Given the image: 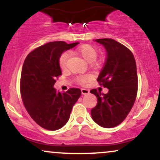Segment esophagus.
I'll return each instance as SVG.
<instances>
[{"label": "esophagus", "instance_id": "obj_1", "mask_svg": "<svg viewBox=\"0 0 160 160\" xmlns=\"http://www.w3.org/2000/svg\"><path fill=\"white\" fill-rule=\"evenodd\" d=\"M81 92L82 95H88L89 94V90L86 89H81Z\"/></svg>", "mask_w": 160, "mask_h": 160}]
</instances>
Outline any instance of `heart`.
Instances as JSON below:
<instances>
[{
    "mask_svg": "<svg viewBox=\"0 0 160 160\" xmlns=\"http://www.w3.org/2000/svg\"><path fill=\"white\" fill-rule=\"evenodd\" d=\"M74 54L78 55V56L82 57L85 61L89 63L93 64L95 63V59L98 56V52H97L96 49L93 47L92 46L89 44H83L80 47H79L74 51ZM70 54L68 52H65L61 55L58 59V64H59L60 68L62 70L67 69L68 68V62ZM90 80V76L89 75H82L78 78V81L79 83L84 85L86 84Z\"/></svg>",
    "mask_w": 160,
    "mask_h": 160,
    "instance_id": "1",
    "label": "heart"
}]
</instances>
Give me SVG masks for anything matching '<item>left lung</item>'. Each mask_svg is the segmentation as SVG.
Here are the masks:
<instances>
[{"instance_id": "left-lung-1", "label": "left lung", "mask_w": 160, "mask_h": 160, "mask_svg": "<svg viewBox=\"0 0 160 160\" xmlns=\"http://www.w3.org/2000/svg\"><path fill=\"white\" fill-rule=\"evenodd\" d=\"M104 46L107 58L97 79L108 88L107 94L92 89L98 103L91 110L92 120L104 128L118 126L127 117L136 98L138 75L132 52L124 45L110 38L96 39Z\"/></svg>"}]
</instances>
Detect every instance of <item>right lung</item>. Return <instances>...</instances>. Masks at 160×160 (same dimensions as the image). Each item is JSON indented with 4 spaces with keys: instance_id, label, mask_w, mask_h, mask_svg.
Returning a JSON list of instances; mask_svg holds the SVG:
<instances>
[{
    "instance_id": "1",
    "label": "right lung",
    "mask_w": 160,
    "mask_h": 160,
    "mask_svg": "<svg viewBox=\"0 0 160 160\" xmlns=\"http://www.w3.org/2000/svg\"><path fill=\"white\" fill-rule=\"evenodd\" d=\"M78 43L49 42L31 52L24 62L20 80L23 104L36 123L47 130H58L67 123L81 95L78 88L65 92L54 88L56 79L62 74L59 57Z\"/></svg>"
}]
</instances>
